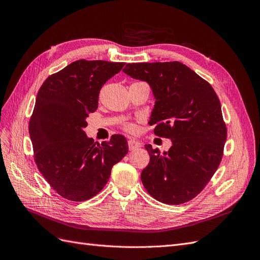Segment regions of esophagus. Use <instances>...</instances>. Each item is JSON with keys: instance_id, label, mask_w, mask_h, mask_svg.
I'll use <instances>...</instances> for the list:
<instances>
[{"instance_id": "1", "label": "esophagus", "mask_w": 260, "mask_h": 260, "mask_svg": "<svg viewBox=\"0 0 260 260\" xmlns=\"http://www.w3.org/2000/svg\"><path fill=\"white\" fill-rule=\"evenodd\" d=\"M141 147V143L136 141V140H128V148L129 151H134V149H137Z\"/></svg>"}]
</instances>
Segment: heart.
I'll use <instances>...</instances> for the list:
<instances>
[{
  "label": "heart",
  "instance_id": "heart-1",
  "mask_svg": "<svg viewBox=\"0 0 260 260\" xmlns=\"http://www.w3.org/2000/svg\"><path fill=\"white\" fill-rule=\"evenodd\" d=\"M125 128L128 132H135L136 131V126L134 124H127V125H125Z\"/></svg>",
  "mask_w": 260,
  "mask_h": 260
}]
</instances>
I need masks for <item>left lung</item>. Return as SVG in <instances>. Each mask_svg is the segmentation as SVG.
I'll return each instance as SVG.
<instances>
[{
	"instance_id": "1",
	"label": "left lung",
	"mask_w": 260,
	"mask_h": 260,
	"mask_svg": "<svg viewBox=\"0 0 260 260\" xmlns=\"http://www.w3.org/2000/svg\"><path fill=\"white\" fill-rule=\"evenodd\" d=\"M129 77L151 87L155 105L149 124L172 146L160 153L145 144L151 157L141 173L148 194L167 204L196 197L213 177L222 158L226 127L213 87L180 62L126 64Z\"/></svg>"
}]
</instances>
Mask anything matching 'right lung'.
<instances>
[{
    "mask_svg": "<svg viewBox=\"0 0 260 260\" xmlns=\"http://www.w3.org/2000/svg\"><path fill=\"white\" fill-rule=\"evenodd\" d=\"M124 64L75 61L49 76L37 94L29 122L35 161L50 186L67 200L97 195L128 152L124 136L114 135L100 144L84 132L88 114L98 108L100 89Z\"/></svg>",
    "mask_w": 260,
    "mask_h": 260,
    "instance_id": "add662e5",
    "label": "right lung"
}]
</instances>
